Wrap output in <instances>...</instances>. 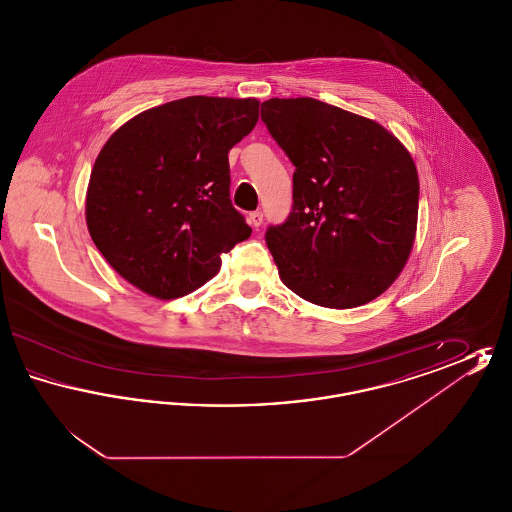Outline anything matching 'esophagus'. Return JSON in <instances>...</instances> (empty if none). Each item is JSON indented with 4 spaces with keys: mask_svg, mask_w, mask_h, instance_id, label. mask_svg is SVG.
<instances>
[{
    "mask_svg": "<svg viewBox=\"0 0 512 512\" xmlns=\"http://www.w3.org/2000/svg\"><path fill=\"white\" fill-rule=\"evenodd\" d=\"M247 222H249L253 228H259V226L263 224V213H261V211H253V213H249Z\"/></svg>",
    "mask_w": 512,
    "mask_h": 512,
    "instance_id": "1",
    "label": "esophagus"
}]
</instances>
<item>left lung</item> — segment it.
I'll use <instances>...</instances> for the list:
<instances>
[{
    "label": "left lung",
    "mask_w": 512,
    "mask_h": 512,
    "mask_svg": "<svg viewBox=\"0 0 512 512\" xmlns=\"http://www.w3.org/2000/svg\"><path fill=\"white\" fill-rule=\"evenodd\" d=\"M261 121L295 167L292 213L265 234L282 282L330 309L376 299L413 249V157L378 122L318 99H268Z\"/></svg>",
    "instance_id": "8db88e82"
}]
</instances>
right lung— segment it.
Listing matches in <instances>:
<instances>
[{
    "mask_svg": "<svg viewBox=\"0 0 512 512\" xmlns=\"http://www.w3.org/2000/svg\"><path fill=\"white\" fill-rule=\"evenodd\" d=\"M257 119V99L190 96L147 109L107 140L90 174L86 222L124 280L159 299L182 297L251 236L230 201L228 151Z\"/></svg>",
    "mask_w": 512,
    "mask_h": 512,
    "instance_id": "add662e5",
    "label": "right lung"
}]
</instances>
